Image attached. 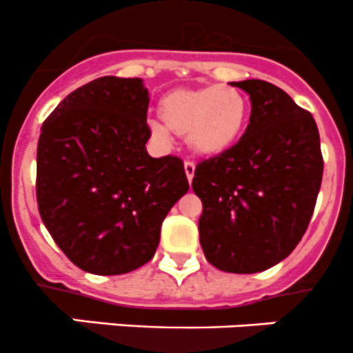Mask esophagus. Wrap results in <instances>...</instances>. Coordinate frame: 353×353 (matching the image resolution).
I'll return each mask as SVG.
<instances>
[{
	"label": "esophagus",
	"instance_id": "esophagus-1",
	"mask_svg": "<svg viewBox=\"0 0 353 353\" xmlns=\"http://www.w3.org/2000/svg\"><path fill=\"white\" fill-rule=\"evenodd\" d=\"M183 168H185L187 180H189V182H192V179H194V171H196V164L190 163V161H185V164H183Z\"/></svg>",
	"mask_w": 353,
	"mask_h": 353
}]
</instances>
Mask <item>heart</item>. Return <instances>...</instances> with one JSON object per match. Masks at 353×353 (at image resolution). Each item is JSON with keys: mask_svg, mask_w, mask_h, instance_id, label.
<instances>
[{"mask_svg": "<svg viewBox=\"0 0 353 353\" xmlns=\"http://www.w3.org/2000/svg\"><path fill=\"white\" fill-rule=\"evenodd\" d=\"M162 124H150L152 137L168 140V131L187 134V143L201 157H219L231 150L243 134L248 103L231 85L174 89L159 101Z\"/></svg>", "mask_w": 353, "mask_h": 353, "instance_id": "b5f03b06", "label": "heart"}]
</instances>
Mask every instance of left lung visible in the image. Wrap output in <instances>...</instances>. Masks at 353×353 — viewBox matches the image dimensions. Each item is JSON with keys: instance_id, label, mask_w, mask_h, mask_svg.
Here are the masks:
<instances>
[{"instance_id": "1", "label": "left lung", "mask_w": 353, "mask_h": 353, "mask_svg": "<svg viewBox=\"0 0 353 353\" xmlns=\"http://www.w3.org/2000/svg\"><path fill=\"white\" fill-rule=\"evenodd\" d=\"M250 96V122L225 154L196 166L199 241L212 266L259 273L287 257L313 215L324 161L312 113L264 80L231 82Z\"/></svg>"}]
</instances>
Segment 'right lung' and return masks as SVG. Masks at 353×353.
<instances>
[{
    "instance_id": "add662e5",
    "label": "right lung",
    "mask_w": 353,
    "mask_h": 353,
    "mask_svg": "<svg viewBox=\"0 0 353 353\" xmlns=\"http://www.w3.org/2000/svg\"><path fill=\"white\" fill-rule=\"evenodd\" d=\"M141 79L101 77L68 94L41 125L37 201L71 263L92 274L147 264L161 225L189 190L182 159L150 157Z\"/></svg>"
}]
</instances>
